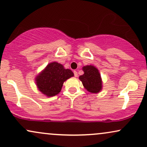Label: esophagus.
Returning a JSON list of instances; mask_svg holds the SVG:
<instances>
[{"mask_svg": "<svg viewBox=\"0 0 147 147\" xmlns=\"http://www.w3.org/2000/svg\"><path fill=\"white\" fill-rule=\"evenodd\" d=\"M73 72H74V75H75V77H77V75H78V74H77V72L76 71V70H74Z\"/></svg>", "mask_w": 147, "mask_h": 147, "instance_id": "esophagus-1", "label": "esophagus"}]
</instances>
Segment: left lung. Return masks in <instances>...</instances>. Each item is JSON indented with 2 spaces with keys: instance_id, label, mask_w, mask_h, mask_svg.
<instances>
[{
  "instance_id": "obj_1",
  "label": "left lung",
  "mask_w": 147,
  "mask_h": 147,
  "mask_svg": "<svg viewBox=\"0 0 147 147\" xmlns=\"http://www.w3.org/2000/svg\"><path fill=\"white\" fill-rule=\"evenodd\" d=\"M84 74L79 77L84 86L91 93L99 92L102 88L100 75L98 69L93 66H86L83 68Z\"/></svg>"
}]
</instances>
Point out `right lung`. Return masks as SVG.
<instances>
[{
    "label": "right lung",
    "mask_w": 147,
    "mask_h": 147,
    "mask_svg": "<svg viewBox=\"0 0 147 147\" xmlns=\"http://www.w3.org/2000/svg\"><path fill=\"white\" fill-rule=\"evenodd\" d=\"M74 75L69 69H65L57 62L49 63L45 70L36 77L38 88L47 96H53L60 92L65 81Z\"/></svg>",
    "instance_id": "obj_1"
}]
</instances>
